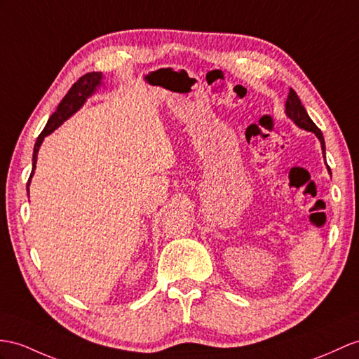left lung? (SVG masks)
Returning <instances> with one entry per match:
<instances>
[{
  "label": "left lung",
  "instance_id": "left-lung-1",
  "mask_svg": "<svg viewBox=\"0 0 359 359\" xmlns=\"http://www.w3.org/2000/svg\"><path fill=\"white\" fill-rule=\"evenodd\" d=\"M285 112H286V116L290 117L297 126L304 129V130H309V133H313L318 137L320 143H321L323 155H325L326 154L325 137H323L318 126L311 120V117L308 116V112H306L304 107L299 99V95H297V93L292 88L290 90V94H287V99H286V103H285ZM325 158H326V156H325ZM327 169H329V165H327ZM329 173H330V169H329Z\"/></svg>",
  "mask_w": 359,
  "mask_h": 359
}]
</instances>
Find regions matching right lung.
Returning <instances> with one entry per match:
<instances>
[{
    "mask_svg": "<svg viewBox=\"0 0 359 359\" xmlns=\"http://www.w3.org/2000/svg\"><path fill=\"white\" fill-rule=\"evenodd\" d=\"M102 83V73L93 72V73H86L85 76H82L79 81L69 88V91L65 94V97L62 99V102L59 103L57 109L51 114V117L48 118L46 128H43L42 133L39 134L36 143H34V149H33V168H32V173L30 178L27 181V195H29V186H30V180L34 173V169H36V160H38V152L39 147L48 134L53 133L56 128H59L64 121L72 117L73 114L81 109L82 104L85 103V100L90 97L97 90V86H100Z\"/></svg>",
    "mask_w": 359,
    "mask_h": 359,
    "instance_id": "1",
    "label": "right lung"
}]
</instances>
